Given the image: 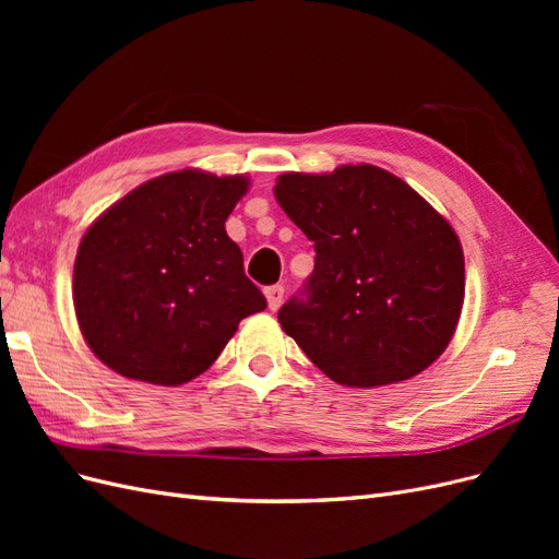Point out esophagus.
Instances as JSON below:
<instances>
[{"mask_svg": "<svg viewBox=\"0 0 559 559\" xmlns=\"http://www.w3.org/2000/svg\"><path fill=\"white\" fill-rule=\"evenodd\" d=\"M265 298H267V308L270 310H277L282 306V298H284V286L282 284H273L267 286V289L263 292Z\"/></svg>", "mask_w": 559, "mask_h": 559, "instance_id": "obj_1", "label": "esophagus"}]
</instances>
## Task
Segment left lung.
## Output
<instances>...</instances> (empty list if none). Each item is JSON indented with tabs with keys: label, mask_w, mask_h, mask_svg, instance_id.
Segmentation results:
<instances>
[{
	"label": "left lung",
	"mask_w": 559,
	"mask_h": 559,
	"mask_svg": "<svg viewBox=\"0 0 559 559\" xmlns=\"http://www.w3.org/2000/svg\"><path fill=\"white\" fill-rule=\"evenodd\" d=\"M275 198L317 251L277 319L319 370L345 386H384L441 357L462 314L464 253L425 198L366 163L286 173Z\"/></svg>",
	"instance_id": "obj_1"
}]
</instances>
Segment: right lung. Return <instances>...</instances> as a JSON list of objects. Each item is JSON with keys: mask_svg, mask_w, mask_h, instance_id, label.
Returning <instances> with one entry per match:
<instances>
[{"mask_svg": "<svg viewBox=\"0 0 559 559\" xmlns=\"http://www.w3.org/2000/svg\"><path fill=\"white\" fill-rule=\"evenodd\" d=\"M249 179L181 170L151 179L86 230L74 310L118 376L177 386L216 361L238 324L265 310L226 218Z\"/></svg>", "mask_w": 559, "mask_h": 559, "instance_id": "right-lung-1", "label": "right lung"}]
</instances>
